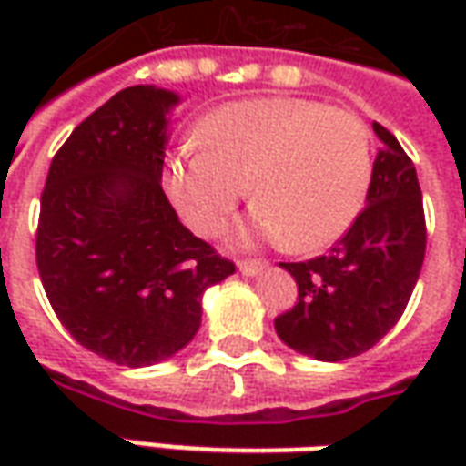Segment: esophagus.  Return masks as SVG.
I'll return each mask as SVG.
<instances>
[{
    "label": "esophagus",
    "instance_id": "1",
    "mask_svg": "<svg viewBox=\"0 0 466 466\" xmlns=\"http://www.w3.org/2000/svg\"><path fill=\"white\" fill-rule=\"evenodd\" d=\"M267 269V262H259V259H244L239 262V272L244 277H257V274H262Z\"/></svg>",
    "mask_w": 466,
    "mask_h": 466
}]
</instances>
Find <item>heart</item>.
<instances>
[{"label":"heart","instance_id":"b5f03b06","mask_svg":"<svg viewBox=\"0 0 466 466\" xmlns=\"http://www.w3.org/2000/svg\"><path fill=\"white\" fill-rule=\"evenodd\" d=\"M202 149L174 154L169 199L202 237L224 229L249 187L244 234L287 239L294 252L337 242L360 217L371 182L370 132L360 116L312 99L262 96L212 109Z\"/></svg>","mask_w":466,"mask_h":466}]
</instances>
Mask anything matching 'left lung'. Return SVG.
<instances>
[{
  "label": "left lung",
  "instance_id": "1",
  "mask_svg": "<svg viewBox=\"0 0 466 466\" xmlns=\"http://www.w3.org/2000/svg\"><path fill=\"white\" fill-rule=\"evenodd\" d=\"M380 149L367 207L329 254L282 262L299 297L274 319L289 350L319 361H342L371 350L400 322L420 279L427 227L417 169L397 137L374 122Z\"/></svg>",
  "mask_w": 466,
  "mask_h": 466
}]
</instances>
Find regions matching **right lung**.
Masks as SVG:
<instances>
[{
    "label": "right lung",
    "instance_id": "obj_1",
    "mask_svg": "<svg viewBox=\"0 0 466 466\" xmlns=\"http://www.w3.org/2000/svg\"><path fill=\"white\" fill-rule=\"evenodd\" d=\"M177 92L127 86L55 154L36 229V267L76 342L124 367L182 351L202 297L234 264L194 237L162 189Z\"/></svg>",
    "mask_w": 466,
    "mask_h": 466
}]
</instances>
